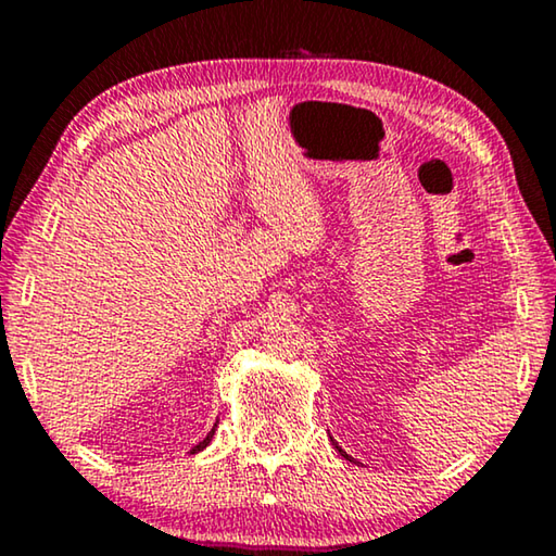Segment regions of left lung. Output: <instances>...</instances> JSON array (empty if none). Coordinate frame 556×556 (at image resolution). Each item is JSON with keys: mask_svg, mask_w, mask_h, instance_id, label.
Returning a JSON list of instances; mask_svg holds the SVG:
<instances>
[{"mask_svg": "<svg viewBox=\"0 0 556 556\" xmlns=\"http://www.w3.org/2000/svg\"><path fill=\"white\" fill-rule=\"evenodd\" d=\"M337 451H339V453H341V455H344V458H349V455H346V453H344V451H341V447H337Z\"/></svg>", "mask_w": 556, "mask_h": 556, "instance_id": "1", "label": "left lung"}]
</instances>
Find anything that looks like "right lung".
<instances>
[{
	"label": "right lung",
	"mask_w": 556,
	"mask_h": 556,
	"mask_svg": "<svg viewBox=\"0 0 556 556\" xmlns=\"http://www.w3.org/2000/svg\"><path fill=\"white\" fill-rule=\"evenodd\" d=\"M215 428H217V425H215ZM215 428H212V430L207 432V438H204V440H202V443H197V445L192 447V453H197V451H202V447H207V443H210V440H212V435H215Z\"/></svg>",
	"instance_id": "right-lung-1"
}]
</instances>
